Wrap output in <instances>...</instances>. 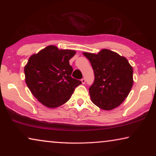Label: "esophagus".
<instances>
[{
    "label": "esophagus",
    "mask_w": 156,
    "mask_h": 156,
    "mask_svg": "<svg viewBox=\"0 0 156 156\" xmlns=\"http://www.w3.org/2000/svg\"><path fill=\"white\" fill-rule=\"evenodd\" d=\"M81 81H82V84H85V82H86V80H85L84 78H82V80H81Z\"/></svg>",
    "instance_id": "esophagus-1"
}]
</instances>
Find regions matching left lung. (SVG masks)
Instances as JSON below:
<instances>
[{
	"instance_id": "obj_1",
	"label": "left lung",
	"mask_w": 156,
	"mask_h": 156,
	"mask_svg": "<svg viewBox=\"0 0 156 156\" xmlns=\"http://www.w3.org/2000/svg\"><path fill=\"white\" fill-rule=\"evenodd\" d=\"M83 54L94 74V81L89 89L91 101L104 110L119 106L128 97L133 83V68L127 59L107 49L97 55Z\"/></svg>"
}]
</instances>
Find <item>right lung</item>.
Returning <instances> with one entry per match:
<instances>
[{
  "label": "right lung",
  "instance_id": "1",
  "mask_svg": "<svg viewBox=\"0 0 156 156\" xmlns=\"http://www.w3.org/2000/svg\"><path fill=\"white\" fill-rule=\"evenodd\" d=\"M75 53L50 45L29 58L24 69L25 82L34 97L47 107L66 103L82 84L71 76L73 68L69 60Z\"/></svg>",
  "mask_w": 156,
  "mask_h": 156
}]
</instances>
